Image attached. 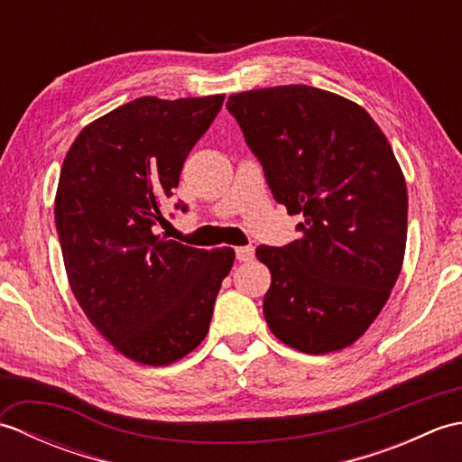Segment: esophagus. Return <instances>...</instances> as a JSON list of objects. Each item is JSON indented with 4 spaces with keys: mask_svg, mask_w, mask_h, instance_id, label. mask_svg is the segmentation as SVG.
Instances as JSON below:
<instances>
[{
    "mask_svg": "<svg viewBox=\"0 0 462 462\" xmlns=\"http://www.w3.org/2000/svg\"><path fill=\"white\" fill-rule=\"evenodd\" d=\"M254 254H256V250H254L252 246H240V248H236V260L250 262V260H254Z\"/></svg>",
    "mask_w": 462,
    "mask_h": 462,
    "instance_id": "esophagus-1",
    "label": "esophagus"
}]
</instances>
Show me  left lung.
<instances>
[{"mask_svg": "<svg viewBox=\"0 0 462 462\" xmlns=\"http://www.w3.org/2000/svg\"><path fill=\"white\" fill-rule=\"evenodd\" d=\"M276 202L303 214L286 246H258L272 272L263 318L303 353L359 339L403 263L407 184L391 144L359 105L308 85L230 95Z\"/></svg>", "mask_w": 462, "mask_h": 462, "instance_id": "8db88e82", "label": "left lung"}]
</instances>
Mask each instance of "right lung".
Instances as JSON below:
<instances>
[{"instance_id":"add662e5","label":"right lung","mask_w":462,"mask_h":462,"mask_svg":"<svg viewBox=\"0 0 462 462\" xmlns=\"http://www.w3.org/2000/svg\"><path fill=\"white\" fill-rule=\"evenodd\" d=\"M222 103L224 95L134 99L85 126L59 174L55 226L75 298L115 349L144 365L200 346L234 263L232 248L199 250L159 234L161 204Z\"/></svg>"}]
</instances>
